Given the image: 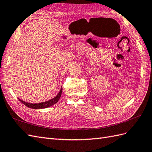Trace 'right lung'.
Wrapping results in <instances>:
<instances>
[{
    "mask_svg": "<svg viewBox=\"0 0 152 152\" xmlns=\"http://www.w3.org/2000/svg\"><path fill=\"white\" fill-rule=\"evenodd\" d=\"M61 92H62V87L61 88L60 92L58 93L56 97H54V98L48 101V102H42L40 103H30L28 102H25L20 99H18L19 101H20V102H22L23 104H25L26 106H27L29 108H33V109H40V108H45L49 107L50 106L53 105V104H54L55 103H56L58 102V100H59L60 98Z\"/></svg>",
    "mask_w": 152,
    "mask_h": 152,
    "instance_id": "obj_1",
    "label": "right lung"
}]
</instances>
